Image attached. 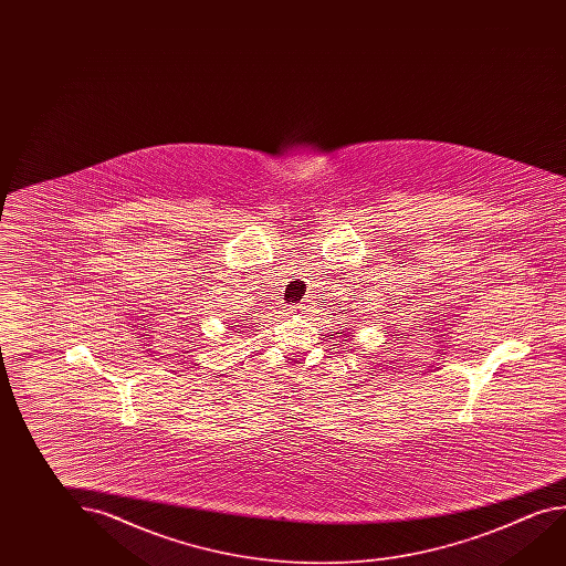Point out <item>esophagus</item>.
<instances>
[{
    "instance_id": "1",
    "label": "esophagus",
    "mask_w": 566,
    "mask_h": 566,
    "mask_svg": "<svg viewBox=\"0 0 566 566\" xmlns=\"http://www.w3.org/2000/svg\"><path fill=\"white\" fill-rule=\"evenodd\" d=\"M296 312H300V306L290 307V314H296Z\"/></svg>"
}]
</instances>
